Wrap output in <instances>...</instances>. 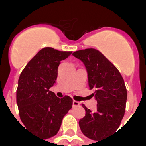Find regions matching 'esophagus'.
I'll use <instances>...</instances> for the list:
<instances>
[{
	"label": "esophagus",
	"mask_w": 146,
	"mask_h": 146,
	"mask_svg": "<svg viewBox=\"0 0 146 146\" xmlns=\"http://www.w3.org/2000/svg\"><path fill=\"white\" fill-rule=\"evenodd\" d=\"M80 106L79 102L73 100V107H75V106Z\"/></svg>",
	"instance_id": "1"
}]
</instances>
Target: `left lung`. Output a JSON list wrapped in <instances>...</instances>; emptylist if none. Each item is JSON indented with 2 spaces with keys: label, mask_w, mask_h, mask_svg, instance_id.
<instances>
[{
  "label": "left lung",
  "mask_w": 146,
  "mask_h": 146,
  "mask_svg": "<svg viewBox=\"0 0 146 146\" xmlns=\"http://www.w3.org/2000/svg\"><path fill=\"white\" fill-rule=\"evenodd\" d=\"M73 55L84 64L89 88L93 91L92 95L97 101L95 112L82 104L86 114L80 119L79 126L86 137L99 141L119 127L125 113L127 95L125 84L119 70L98 50H80Z\"/></svg>",
  "instance_id": "left-lung-1"
}]
</instances>
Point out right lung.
Listing matches in <instances>:
<instances>
[{
    "mask_svg": "<svg viewBox=\"0 0 146 146\" xmlns=\"http://www.w3.org/2000/svg\"><path fill=\"white\" fill-rule=\"evenodd\" d=\"M72 51L44 48L27 63L21 73L16 91L19 113L27 130L48 139L57 135L62 119L72 108L73 99L58 98L50 91L56 81L61 61Z\"/></svg>",
    "mask_w": 146,
    "mask_h": 146,
    "instance_id": "1",
    "label": "right lung"
}]
</instances>
